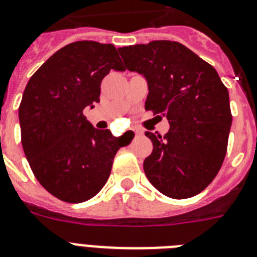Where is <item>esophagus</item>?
Wrapping results in <instances>:
<instances>
[{
    "label": "esophagus",
    "mask_w": 257,
    "mask_h": 257,
    "mask_svg": "<svg viewBox=\"0 0 257 257\" xmlns=\"http://www.w3.org/2000/svg\"><path fill=\"white\" fill-rule=\"evenodd\" d=\"M133 132L136 133V136H139V135H141V131H139V129H133Z\"/></svg>",
    "instance_id": "1"
}]
</instances>
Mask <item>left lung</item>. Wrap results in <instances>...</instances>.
<instances>
[{"instance_id":"8db88e82","label":"left lung","mask_w":257,"mask_h":257,"mask_svg":"<svg viewBox=\"0 0 257 257\" xmlns=\"http://www.w3.org/2000/svg\"><path fill=\"white\" fill-rule=\"evenodd\" d=\"M125 68L148 82L146 109L165 116V136L145 135L153 152L144 161L149 182L171 198L196 196L218 174L231 128L228 91L218 73L185 45L154 40L117 49Z\"/></svg>"}]
</instances>
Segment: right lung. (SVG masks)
<instances>
[{"label":"right lung","mask_w":257,"mask_h":257,"mask_svg":"<svg viewBox=\"0 0 257 257\" xmlns=\"http://www.w3.org/2000/svg\"><path fill=\"white\" fill-rule=\"evenodd\" d=\"M124 70L112 44L75 42L52 55L30 78L19 105L22 146L34 175L55 197L83 202L108 180L125 144L83 115L100 102L109 70Z\"/></svg>","instance_id":"1"}]
</instances>
